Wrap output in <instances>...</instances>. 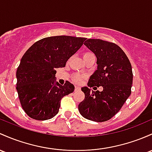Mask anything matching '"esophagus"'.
Masks as SVG:
<instances>
[{
	"label": "esophagus",
	"instance_id": "esophagus-1",
	"mask_svg": "<svg viewBox=\"0 0 152 152\" xmlns=\"http://www.w3.org/2000/svg\"><path fill=\"white\" fill-rule=\"evenodd\" d=\"M80 88L79 86H75V91H78V90H79Z\"/></svg>",
	"mask_w": 152,
	"mask_h": 152
}]
</instances>
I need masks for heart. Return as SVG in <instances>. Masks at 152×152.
Here are the masks:
<instances>
[{
	"mask_svg": "<svg viewBox=\"0 0 152 152\" xmlns=\"http://www.w3.org/2000/svg\"><path fill=\"white\" fill-rule=\"evenodd\" d=\"M93 56H94V53H92L91 52H86V53H84V55H83V57H84V59H86V58H89V57H93ZM84 76H83V75L80 74V73H73V74L71 76V79L74 82L76 83H80L81 81H82V79H84Z\"/></svg>",
	"mask_w": 152,
	"mask_h": 152,
	"instance_id": "1",
	"label": "heart"
}]
</instances>
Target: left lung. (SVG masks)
Returning <instances> with one entry per match:
<instances>
[{
    "label": "left lung",
    "mask_w": 152,
    "mask_h": 152,
    "mask_svg": "<svg viewBox=\"0 0 152 152\" xmlns=\"http://www.w3.org/2000/svg\"><path fill=\"white\" fill-rule=\"evenodd\" d=\"M84 45L94 53L98 65L88 86H102L103 90L94 91L88 87L81 88L85 97L79 103V110L86 119L104 122L119 112L131 95L132 67L126 53L115 43L88 39Z\"/></svg>",
    "instance_id": "obj_1"
}]
</instances>
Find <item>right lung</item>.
<instances>
[{
    "mask_svg": "<svg viewBox=\"0 0 152 152\" xmlns=\"http://www.w3.org/2000/svg\"><path fill=\"white\" fill-rule=\"evenodd\" d=\"M86 38L54 36L33 44L21 58L16 71V89L21 105L31 118L50 119L58 114L61 99L74 91L69 81L64 85L55 79L56 68L66 63Z\"/></svg>",
    "mask_w": 152,
    "mask_h": 152,
    "instance_id": "add662e5",
    "label": "right lung"
}]
</instances>
